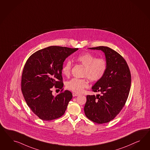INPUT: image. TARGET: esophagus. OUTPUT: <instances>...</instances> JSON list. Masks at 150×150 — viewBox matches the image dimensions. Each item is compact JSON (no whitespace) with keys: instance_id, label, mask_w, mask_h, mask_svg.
Instances as JSON below:
<instances>
[{"instance_id":"34e87169","label":"esophagus","mask_w":150,"mask_h":150,"mask_svg":"<svg viewBox=\"0 0 150 150\" xmlns=\"http://www.w3.org/2000/svg\"><path fill=\"white\" fill-rule=\"evenodd\" d=\"M80 95L79 94H77V93H73V97H75V96H79Z\"/></svg>"}]
</instances>
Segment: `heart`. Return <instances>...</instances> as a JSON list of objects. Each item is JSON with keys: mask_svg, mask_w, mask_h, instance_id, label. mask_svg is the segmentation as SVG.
Masks as SVG:
<instances>
[{"mask_svg": "<svg viewBox=\"0 0 150 150\" xmlns=\"http://www.w3.org/2000/svg\"><path fill=\"white\" fill-rule=\"evenodd\" d=\"M76 60L84 69L82 72V79L74 78L67 82V88L76 93H80L85 88L88 86V81L96 82L100 81L105 76L108 64L107 60L104 58L97 57L90 53H85L78 55ZM72 64L68 61L62 67V71L65 76H69L71 73Z\"/></svg>", "mask_w": 150, "mask_h": 150, "instance_id": "b5f03b06", "label": "heart"}]
</instances>
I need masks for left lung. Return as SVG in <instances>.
Wrapping results in <instances>:
<instances>
[{
  "label": "left lung",
  "mask_w": 150,
  "mask_h": 150,
  "mask_svg": "<svg viewBox=\"0 0 150 150\" xmlns=\"http://www.w3.org/2000/svg\"><path fill=\"white\" fill-rule=\"evenodd\" d=\"M102 50L108 64L105 76L92 87L97 95H87L84 107L87 118L97 124L112 120L125 105L131 86V73L126 60L112 48L99 46L90 48Z\"/></svg>",
  "instance_id": "left-lung-1"
}]
</instances>
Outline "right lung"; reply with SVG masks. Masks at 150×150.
Returning a JSON list of instances; mask_svg holds the SVG:
<instances>
[{
  "label": "right lung",
  "instance_id": "obj_1",
  "mask_svg": "<svg viewBox=\"0 0 150 150\" xmlns=\"http://www.w3.org/2000/svg\"><path fill=\"white\" fill-rule=\"evenodd\" d=\"M78 50L60 46H50L33 53L27 59L21 76V91L27 105L43 120L50 121L63 115L73 98L64 90L62 69L65 59ZM54 86L61 92L52 95Z\"/></svg>",
  "mask_w": 150,
  "mask_h": 150
}]
</instances>
